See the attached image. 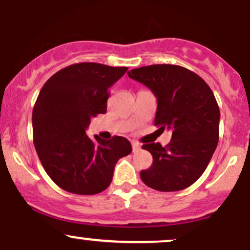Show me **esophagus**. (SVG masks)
I'll use <instances>...</instances> for the list:
<instances>
[{
	"mask_svg": "<svg viewBox=\"0 0 250 250\" xmlns=\"http://www.w3.org/2000/svg\"><path fill=\"white\" fill-rule=\"evenodd\" d=\"M131 146H133V151H137V150H140V149H141V145H140V143L136 142V141L131 142Z\"/></svg>",
	"mask_w": 250,
	"mask_h": 250,
	"instance_id": "1",
	"label": "esophagus"
}]
</instances>
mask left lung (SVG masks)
I'll return each mask as SVG.
<instances>
[{"label": "left lung", "mask_w": 250, "mask_h": 250, "mask_svg": "<svg viewBox=\"0 0 250 250\" xmlns=\"http://www.w3.org/2000/svg\"><path fill=\"white\" fill-rule=\"evenodd\" d=\"M128 76L153 91L157 100L155 125L171 131L166 147L148 143L153 165L140 175L148 187L177 191L189 187L207 168L219 142L220 109L197 74L175 64H153L130 70Z\"/></svg>", "instance_id": "obj_1"}]
</instances>
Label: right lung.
Returning <instances> with one entry per match:
<instances>
[{
  "label": "right lung",
  "instance_id": "obj_1",
  "mask_svg": "<svg viewBox=\"0 0 250 250\" xmlns=\"http://www.w3.org/2000/svg\"><path fill=\"white\" fill-rule=\"evenodd\" d=\"M127 67L71 64L44 83L33 109L34 146L43 168L60 188L79 195L101 193L111 183L116 162L131 153L122 136L85 134L91 117L107 111L109 88Z\"/></svg>",
  "mask_w": 250,
  "mask_h": 250
}]
</instances>
